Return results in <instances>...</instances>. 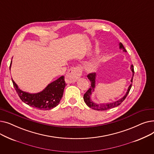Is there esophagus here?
Returning a JSON list of instances; mask_svg holds the SVG:
<instances>
[{"label": "esophagus", "mask_w": 154, "mask_h": 154, "mask_svg": "<svg viewBox=\"0 0 154 154\" xmlns=\"http://www.w3.org/2000/svg\"><path fill=\"white\" fill-rule=\"evenodd\" d=\"M82 69L79 67H73L70 69L66 76L65 80L68 84L74 83L82 75Z\"/></svg>", "instance_id": "34e87169"}]
</instances>
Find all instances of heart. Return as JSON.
I'll use <instances>...</instances> for the list:
<instances>
[{
	"label": "heart",
	"mask_w": 154,
	"mask_h": 154,
	"mask_svg": "<svg viewBox=\"0 0 154 154\" xmlns=\"http://www.w3.org/2000/svg\"><path fill=\"white\" fill-rule=\"evenodd\" d=\"M96 66H97V64L96 63H94V64H93L92 66H91V70H94L95 68H96Z\"/></svg>",
	"instance_id": "1"
}]
</instances>
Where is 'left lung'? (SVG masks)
<instances>
[{
  "instance_id": "8db88e82",
  "label": "left lung",
  "mask_w": 154,
  "mask_h": 154,
  "mask_svg": "<svg viewBox=\"0 0 154 154\" xmlns=\"http://www.w3.org/2000/svg\"><path fill=\"white\" fill-rule=\"evenodd\" d=\"M120 48H121V49H123L124 51L126 52V50L125 49V48L123 45V44L122 43H120ZM132 71V73H133V77H132V79H131V82H132V80H133V77H134V66L133 65H132L131 66V67ZM95 73L94 72H92V73H89L87 75V77L88 79V80H90L91 82V87L88 88V90L84 94V102H85V103L87 104V106L88 107H89L90 108L94 109V110H109V109H112L114 107H116L118 106H119V105L121 104V103H122V102L125 99V98L127 97V95L128 94L129 92H130V90L131 88L132 87V84H131L130 85V86L128 87V88L127 90V92L126 93V94L125 95V96H124L123 97L122 99H119V100L117 101H116L114 102H112V103H104V104H96L95 103H94L91 100V95L92 94V92L94 91V88L95 87Z\"/></svg>"
}]
</instances>
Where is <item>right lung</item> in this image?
<instances>
[{
  "instance_id": "obj_1",
  "label": "right lung",
  "mask_w": 154,
  "mask_h": 154,
  "mask_svg": "<svg viewBox=\"0 0 154 154\" xmlns=\"http://www.w3.org/2000/svg\"><path fill=\"white\" fill-rule=\"evenodd\" d=\"M11 63L10 65L11 69ZM12 80L14 87L22 102L39 110H51L59 103L66 85L63 76H61L48 86L41 92L31 94L20 91Z\"/></svg>"
}]
</instances>
